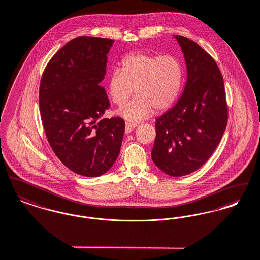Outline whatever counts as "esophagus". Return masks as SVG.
<instances>
[{
    "instance_id": "34e87169",
    "label": "esophagus",
    "mask_w": 260,
    "mask_h": 260,
    "mask_svg": "<svg viewBox=\"0 0 260 260\" xmlns=\"http://www.w3.org/2000/svg\"><path fill=\"white\" fill-rule=\"evenodd\" d=\"M136 127L137 124L134 123V122H126V125H125V133L129 134Z\"/></svg>"
}]
</instances>
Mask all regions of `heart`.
I'll return each mask as SVG.
<instances>
[{
  "mask_svg": "<svg viewBox=\"0 0 260 260\" xmlns=\"http://www.w3.org/2000/svg\"><path fill=\"white\" fill-rule=\"evenodd\" d=\"M183 82V67L173 55L136 53L122 59V69H114L109 77L111 101L123 107L133 95L136 98L118 113L127 120L137 121L161 112L176 101Z\"/></svg>",
  "mask_w": 260,
  "mask_h": 260,
  "instance_id": "b5f03b06",
  "label": "heart"
}]
</instances>
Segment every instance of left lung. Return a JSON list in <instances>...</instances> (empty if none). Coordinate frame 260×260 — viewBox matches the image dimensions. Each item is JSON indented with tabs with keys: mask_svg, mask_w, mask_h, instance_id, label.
Segmentation results:
<instances>
[{
	"mask_svg": "<svg viewBox=\"0 0 260 260\" xmlns=\"http://www.w3.org/2000/svg\"><path fill=\"white\" fill-rule=\"evenodd\" d=\"M188 78L177 104L155 120L151 158L164 173L180 177L198 170L217 148L228 120L224 80L213 57L196 42L175 35Z\"/></svg>",
	"mask_w": 260,
	"mask_h": 260,
	"instance_id": "left-lung-1",
	"label": "left lung"
}]
</instances>
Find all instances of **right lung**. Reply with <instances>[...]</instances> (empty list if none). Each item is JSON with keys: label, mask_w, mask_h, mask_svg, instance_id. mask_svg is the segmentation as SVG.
<instances>
[{"label": "right lung", "mask_w": 260, "mask_h": 260, "mask_svg": "<svg viewBox=\"0 0 260 260\" xmlns=\"http://www.w3.org/2000/svg\"><path fill=\"white\" fill-rule=\"evenodd\" d=\"M113 40L79 36L50 59L42 75L39 107L48 142L73 172L98 177L117 159L125 122L104 118L110 104L100 86Z\"/></svg>", "instance_id": "1"}]
</instances>
